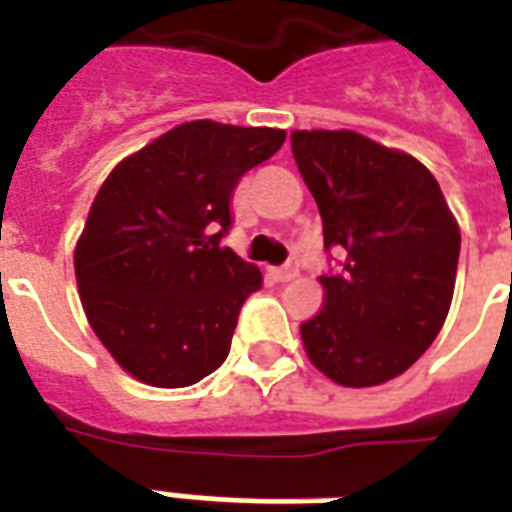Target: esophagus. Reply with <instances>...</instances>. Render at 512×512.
Listing matches in <instances>:
<instances>
[{
  "label": "esophagus",
  "instance_id": "esophagus-1",
  "mask_svg": "<svg viewBox=\"0 0 512 512\" xmlns=\"http://www.w3.org/2000/svg\"><path fill=\"white\" fill-rule=\"evenodd\" d=\"M295 276H298V263H295V260L285 263L282 268H274L276 282H290V279H295Z\"/></svg>",
  "mask_w": 512,
  "mask_h": 512
}]
</instances>
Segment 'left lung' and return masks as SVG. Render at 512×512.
Here are the masks:
<instances>
[{"label": "left lung", "instance_id": "8db88e82", "mask_svg": "<svg viewBox=\"0 0 512 512\" xmlns=\"http://www.w3.org/2000/svg\"><path fill=\"white\" fill-rule=\"evenodd\" d=\"M295 165L317 200L323 309L301 325L309 361L344 388L399 377L437 339L456 285L461 233L426 165L350 130H295Z\"/></svg>", "mask_w": 512, "mask_h": 512}]
</instances>
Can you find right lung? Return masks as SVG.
Here are the masks:
<instances>
[{
	"instance_id": "obj_1",
	"label": "right lung",
	"mask_w": 512,
	"mask_h": 512,
	"mask_svg": "<svg viewBox=\"0 0 512 512\" xmlns=\"http://www.w3.org/2000/svg\"><path fill=\"white\" fill-rule=\"evenodd\" d=\"M285 130L187 121L102 181L75 244L83 312L113 361L154 388H187L222 366L238 312L263 276L222 246L238 179Z\"/></svg>"
}]
</instances>
